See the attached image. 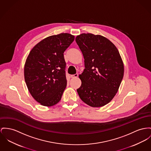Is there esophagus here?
<instances>
[{"label": "esophagus", "mask_w": 151, "mask_h": 151, "mask_svg": "<svg viewBox=\"0 0 151 151\" xmlns=\"http://www.w3.org/2000/svg\"><path fill=\"white\" fill-rule=\"evenodd\" d=\"M78 74H73V75H71V78H77V77H78Z\"/></svg>", "instance_id": "esophagus-1"}]
</instances>
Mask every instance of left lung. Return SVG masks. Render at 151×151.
<instances>
[{
	"mask_svg": "<svg viewBox=\"0 0 151 151\" xmlns=\"http://www.w3.org/2000/svg\"><path fill=\"white\" fill-rule=\"evenodd\" d=\"M76 41L83 54L85 68L79 76L82 83L77 89L81 99L92 107L111 101L124 76V64L119 51L105 37L90 33L77 36Z\"/></svg>",
	"mask_w": 151,
	"mask_h": 151,
	"instance_id": "obj_1",
	"label": "left lung"
}]
</instances>
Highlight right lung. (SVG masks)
Returning a JSON list of instances; mask_svg holds the SVG:
<instances>
[{"label":"right lung","instance_id":"right-lung-1","mask_svg":"<svg viewBox=\"0 0 151 151\" xmlns=\"http://www.w3.org/2000/svg\"><path fill=\"white\" fill-rule=\"evenodd\" d=\"M74 40V36L68 33L50 36L37 44L27 58L25 82L42 105L51 106L61 99L67 85L63 52Z\"/></svg>","mask_w":151,"mask_h":151}]
</instances>
